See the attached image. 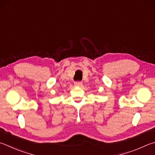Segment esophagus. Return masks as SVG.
Masks as SVG:
<instances>
[{"label":"esophagus","mask_w":155,"mask_h":155,"mask_svg":"<svg viewBox=\"0 0 155 155\" xmlns=\"http://www.w3.org/2000/svg\"><path fill=\"white\" fill-rule=\"evenodd\" d=\"M82 85H83V83L81 82V81H76V82H74V85L75 86L81 87V86H82Z\"/></svg>","instance_id":"1"}]
</instances>
